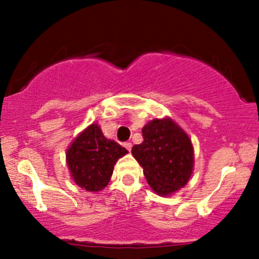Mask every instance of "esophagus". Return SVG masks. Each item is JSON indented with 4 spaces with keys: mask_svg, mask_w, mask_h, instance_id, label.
I'll return each instance as SVG.
<instances>
[{
    "mask_svg": "<svg viewBox=\"0 0 259 259\" xmlns=\"http://www.w3.org/2000/svg\"><path fill=\"white\" fill-rule=\"evenodd\" d=\"M124 146H125V148L127 149V151H129V153H130V150H132V146H133L132 143H129V142H127V143H125Z\"/></svg>",
    "mask_w": 259,
    "mask_h": 259,
    "instance_id": "obj_1",
    "label": "esophagus"
}]
</instances>
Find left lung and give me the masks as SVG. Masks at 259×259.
<instances>
[{"instance_id": "1", "label": "left lung", "mask_w": 259, "mask_h": 259, "mask_svg": "<svg viewBox=\"0 0 259 259\" xmlns=\"http://www.w3.org/2000/svg\"><path fill=\"white\" fill-rule=\"evenodd\" d=\"M143 138L132 153L154 192L168 195L184 187L194 163L189 137L170 119H154L143 127Z\"/></svg>"}]
</instances>
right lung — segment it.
Listing matches in <instances>:
<instances>
[{
	"label": "right lung",
	"mask_w": 259,
	"mask_h": 259,
	"mask_svg": "<svg viewBox=\"0 0 259 259\" xmlns=\"http://www.w3.org/2000/svg\"><path fill=\"white\" fill-rule=\"evenodd\" d=\"M126 153L121 145L106 139L98 124H91L70 145L66 160L79 187L88 192H99L110 182L117 159Z\"/></svg>",
	"instance_id": "obj_1"
}]
</instances>
